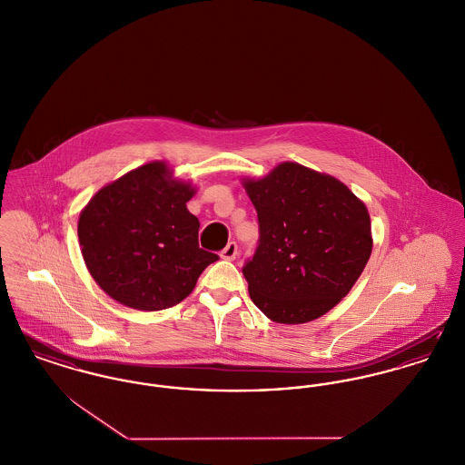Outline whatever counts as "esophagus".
<instances>
[{"label": "esophagus", "instance_id": "34e87169", "mask_svg": "<svg viewBox=\"0 0 465 465\" xmlns=\"http://www.w3.org/2000/svg\"><path fill=\"white\" fill-rule=\"evenodd\" d=\"M237 251H239V247L235 242H228L226 247L221 251V258L223 260H228V262H232V260H235V256H237Z\"/></svg>", "mask_w": 465, "mask_h": 465}]
</instances>
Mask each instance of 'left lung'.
Instances as JSON below:
<instances>
[{
    "instance_id": "8db88e82",
    "label": "left lung",
    "mask_w": 465,
    "mask_h": 465,
    "mask_svg": "<svg viewBox=\"0 0 465 465\" xmlns=\"http://www.w3.org/2000/svg\"><path fill=\"white\" fill-rule=\"evenodd\" d=\"M242 186L260 223V244L242 269L251 301L284 325L327 314L371 258L365 203L339 179L295 162Z\"/></svg>"
}]
</instances>
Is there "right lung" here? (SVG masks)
Listing matches in <instances>:
<instances>
[{"label": "right lung", "mask_w": 465, "mask_h": 465, "mask_svg": "<svg viewBox=\"0 0 465 465\" xmlns=\"http://www.w3.org/2000/svg\"><path fill=\"white\" fill-rule=\"evenodd\" d=\"M196 190L151 162L104 186L79 216V244L96 284L114 301L162 311L184 301L200 273L219 260L198 246Z\"/></svg>", "instance_id": "1"}]
</instances>
